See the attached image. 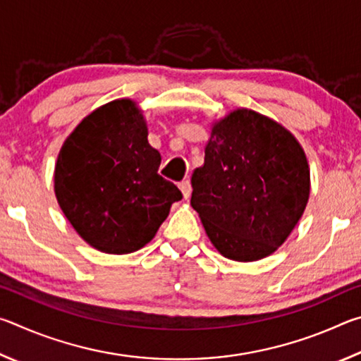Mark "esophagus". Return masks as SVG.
Wrapping results in <instances>:
<instances>
[{
    "mask_svg": "<svg viewBox=\"0 0 361 361\" xmlns=\"http://www.w3.org/2000/svg\"><path fill=\"white\" fill-rule=\"evenodd\" d=\"M180 189H181V192H183V197L185 199H189V195H191V183H189V180H185V181H181L180 183Z\"/></svg>",
    "mask_w": 361,
    "mask_h": 361,
    "instance_id": "34e87169",
    "label": "esophagus"
}]
</instances>
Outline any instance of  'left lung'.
<instances>
[{"label": "left lung", "instance_id": "1", "mask_svg": "<svg viewBox=\"0 0 361 361\" xmlns=\"http://www.w3.org/2000/svg\"><path fill=\"white\" fill-rule=\"evenodd\" d=\"M191 185V205L213 245L247 262L286 240L307 205L310 175L288 130L252 109H235L213 126Z\"/></svg>", "mask_w": 361, "mask_h": 361}]
</instances>
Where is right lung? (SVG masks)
Returning a JSON list of instances; mask_svg holds the SVG:
<instances>
[{
    "instance_id": "right-lung-1",
    "label": "right lung",
    "mask_w": 361,
    "mask_h": 361,
    "mask_svg": "<svg viewBox=\"0 0 361 361\" xmlns=\"http://www.w3.org/2000/svg\"><path fill=\"white\" fill-rule=\"evenodd\" d=\"M159 166L161 154L148 143L135 103H106L60 149L54 175L60 209L94 248L111 255L137 252L183 197L157 173Z\"/></svg>"
}]
</instances>
